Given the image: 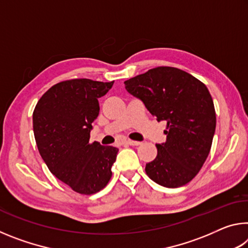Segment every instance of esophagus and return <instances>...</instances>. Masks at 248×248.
I'll return each instance as SVG.
<instances>
[{
    "mask_svg": "<svg viewBox=\"0 0 248 248\" xmlns=\"http://www.w3.org/2000/svg\"><path fill=\"white\" fill-rule=\"evenodd\" d=\"M125 144H129V145H132V146H138L141 144V142L139 141H133V140H125L124 141Z\"/></svg>",
    "mask_w": 248,
    "mask_h": 248,
    "instance_id": "esophagus-1",
    "label": "esophagus"
}]
</instances>
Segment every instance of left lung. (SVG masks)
Instances as JSON below:
<instances>
[{
  "label": "left lung",
  "mask_w": 248,
  "mask_h": 248,
  "mask_svg": "<svg viewBox=\"0 0 248 248\" xmlns=\"http://www.w3.org/2000/svg\"><path fill=\"white\" fill-rule=\"evenodd\" d=\"M157 121H166V142L145 166L146 175L161 186L182 187L198 174L211 149L216 110L207 86L185 71L157 66L124 82Z\"/></svg>",
  "instance_id": "left-lung-1"
}]
</instances>
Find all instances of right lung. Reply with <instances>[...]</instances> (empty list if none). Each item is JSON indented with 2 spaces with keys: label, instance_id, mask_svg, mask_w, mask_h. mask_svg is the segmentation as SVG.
<instances>
[{
  "label": "right lung",
  "instance_id": "right-lung-1",
  "mask_svg": "<svg viewBox=\"0 0 248 248\" xmlns=\"http://www.w3.org/2000/svg\"><path fill=\"white\" fill-rule=\"evenodd\" d=\"M112 84L89 78L60 82L41 96L33 110L41 157L58 179L78 194H96L111 178L118 149L90 143V133L99 114L98 98Z\"/></svg>",
  "mask_w": 248,
  "mask_h": 248
}]
</instances>
